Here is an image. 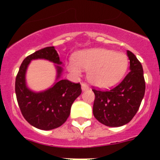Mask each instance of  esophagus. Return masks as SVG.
<instances>
[{"mask_svg": "<svg viewBox=\"0 0 160 160\" xmlns=\"http://www.w3.org/2000/svg\"><path fill=\"white\" fill-rule=\"evenodd\" d=\"M81 88H82L83 90H86L89 89V86H88V85L86 84V83L83 82L82 84H81Z\"/></svg>", "mask_w": 160, "mask_h": 160, "instance_id": "1", "label": "esophagus"}]
</instances>
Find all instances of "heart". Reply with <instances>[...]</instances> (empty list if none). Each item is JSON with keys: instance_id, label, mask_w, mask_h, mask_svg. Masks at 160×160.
Listing matches in <instances>:
<instances>
[{"instance_id": "obj_1", "label": "heart", "mask_w": 160, "mask_h": 160, "mask_svg": "<svg viewBox=\"0 0 160 160\" xmlns=\"http://www.w3.org/2000/svg\"><path fill=\"white\" fill-rule=\"evenodd\" d=\"M75 62L68 63L67 68L74 75L81 70L88 71V80L92 85L106 87L116 83L123 76L128 66L124 54L114 53L110 50L95 48L80 51L75 57Z\"/></svg>"}]
</instances>
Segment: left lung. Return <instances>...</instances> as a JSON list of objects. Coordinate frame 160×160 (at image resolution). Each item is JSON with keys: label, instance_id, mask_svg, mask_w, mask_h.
<instances>
[{"label": "left lung", "instance_id": "left-lung-1", "mask_svg": "<svg viewBox=\"0 0 160 160\" xmlns=\"http://www.w3.org/2000/svg\"><path fill=\"white\" fill-rule=\"evenodd\" d=\"M129 72L116 86L109 90L93 87L95 101L93 114L101 124L119 127L129 123L139 110L145 92V81L141 63L131 51H127Z\"/></svg>", "mask_w": 160, "mask_h": 160}]
</instances>
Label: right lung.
<instances>
[{"mask_svg": "<svg viewBox=\"0 0 160 160\" xmlns=\"http://www.w3.org/2000/svg\"><path fill=\"white\" fill-rule=\"evenodd\" d=\"M35 59H46L58 65L61 64L54 46H48L28 55L21 63L16 75V100L21 114L29 124L37 129L50 130L61 126L66 121L73 102L82 90L80 83L61 80L44 92L31 91L26 87L25 75L29 63ZM57 70L59 78L62 68L57 65Z\"/></svg>", "mask_w": 160, "mask_h": 160, "instance_id": "1", "label": "right lung"}]
</instances>
